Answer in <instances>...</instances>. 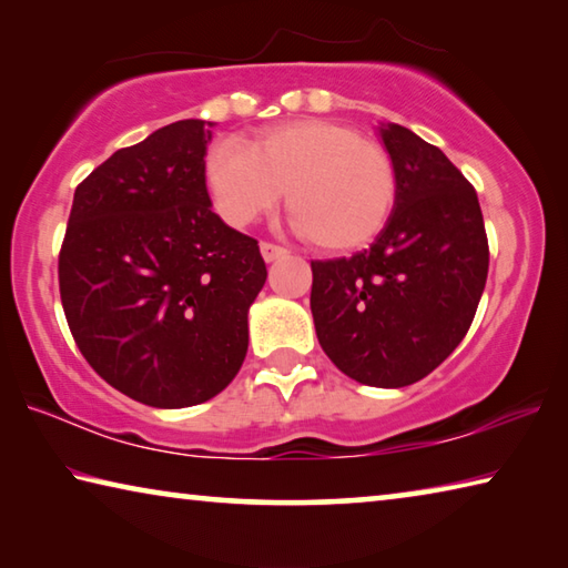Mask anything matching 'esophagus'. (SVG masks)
I'll return each mask as SVG.
<instances>
[{"label": "esophagus", "instance_id": "esophagus-1", "mask_svg": "<svg viewBox=\"0 0 568 568\" xmlns=\"http://www.w3.org/2000/svg\"><path fill=\"white\" fill-rule=\"evenodd\" d=\"M261 255H263L265 263H273V261H281V257H285L287 250L281 247V245H275V243H261Z\"/></svg>", "mask_w": 568, "mask_h": 568}]
</instances>
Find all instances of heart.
Instances as JSON below:
<instances>
[{"label": "heart", "mask_w": 568, "mask_h": 568, "mask_svg": "<svg viewBox=\"0 0 568 568\" xmlns=\"http://www.w3.org/2000/svg\"><path fill=\"white\" fill-rule=\"evenodd\" d=\"M205 182L225 223L243 227L287 187V213L315 247L345 253L376 240L396 207L388 152L328 120H293L253 145L225 140L207 152Z\"/></svg>", "instance_id": "b5f03b06"}]
</instances>
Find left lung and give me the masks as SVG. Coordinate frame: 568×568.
<instances>
[{
	"label": "left lung",
	"instance_id": "left-lung-1",
	"mask_svg": "<svg viewBox=\"0 0 568 568\" xmlns=\"http://www.w3.org/2000/svg\"><path fill=\"white\" fill-rule=\"evenodd\" d=\"M398 195L388 225L353 257L313 261L311 311L345 376L403 388L438 368L474 323L488 275L476 190L436 145L381 124Z\"/></svg>",
	"mask_w": 568,
	"mask_h": 568
}]
</instances>
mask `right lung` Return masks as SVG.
Here are the masks:
<instances>
[{"instance_id":"obj_1","label":"right lung","mask_w":568,"mask_h":568,"mask_svg":"<svg viewBox=\"0 0 568 568\" xmlns=\"http://www.w3.org/2000/svg\"><path fill=\"white\" fill-rule=\"evenodd\" d=\"M213 122L180 120L122 148L74 190L60 295L98 376L152 408L205 403L237 376L265 285L257 240L213 213Z\"/></svg>"}]
</instances>
